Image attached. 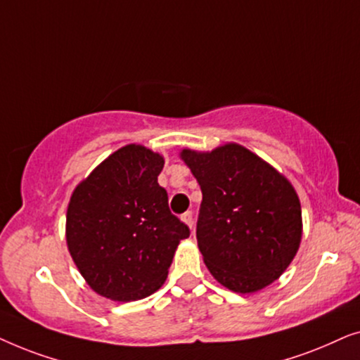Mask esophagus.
I'll return each instance as SVG.
<instances>
[{
  "instance_id": "obj_1",
  "label": "esophagus",
  "mask_w": 360,
  "mask_h": 360,
  "mask_svg": "<svg viewBox=\"0 0 360 360\" xmlns=\"http://www.w3.org/2000/svg\"><path fill=\"white\" fill-rule=\"evenodd\" d=\"M181 219H184L185 223L188 224L190 229H193V223H195V221H193V213H191V211H186V213L181 214Z\"/></svg>"
}]
</instances>
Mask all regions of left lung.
<instances>
[{
	"label": "left lung",
	"instance_id": "1",
	"mask_svg": "<svg viewBox=\"0 0 360 360\" xmlns=\"http://www.w3.org/2000/svg\"><path fill=\"white\" fill-rule=\"evenodd\" d=\"M181 159L203 201L196 240L206 267L226 288L252 293L285 272L302 240V208L290 181L243 146Z\"/></svg>",
	"mask_w": 360,
	"mask_h": 360
}]
</instances>
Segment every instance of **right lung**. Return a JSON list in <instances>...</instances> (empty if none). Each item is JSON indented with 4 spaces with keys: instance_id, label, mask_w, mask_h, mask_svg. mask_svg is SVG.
I'll return each instance as SVG.
<instances>
[{
    "instance_id": "add662e5",
    "label": "right lung",
    "mask_w": 360,
    "mask_h": 360,
    "mask_svg": "<svg viewBox=\"0 0 360 360\" xmlns=\"http://www.w3.org/2000/svg\"><path fill=\"white\" fill-rule=\"evenodd\" d=\"M164 159L126 146L98 165L73 191L67 244L88 285L103 297L134 302L157 292L175 249L190 229L172 214L157 181Z\"/></svg>"
}]
</instances>
